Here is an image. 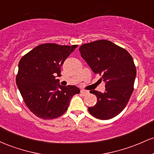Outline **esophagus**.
<instances>
[{"label": "esophagus", "mask_w": 154, "mask_h": 154, "mask_svg": "<svg viewBox=\"0 0 154 154\" xmlns=\"http://www.w3.org/2000/svg\"><path fill=\"white\" fill-rule=\"evenodd\" d=\"M81 94H82V95H87L88 94H89V92H88V91H85V90H81L80 91Z\"/></svg>", "instance_id": "34e87169"}]
</instances>
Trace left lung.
I'll return each mask as SVG.
<instances>
[{
  "instance_id": "1",
  "label": "left lung",
  "mask_w": 154,
  "mask_h": 154,
  "mask_svg": "<svg viewBox=\"0 0 154 154\" xmlns=\"http://www.w3.org/2000/svg\"><path fill=\"white\" fill-rule=\"evenodd\" d=\"M81 56L95 74L105 82L104 93L91 91L97 97L95 106L88 108L90 114L99 119H109L123 111L134 90L136 68L133 59L125 49L106 40L83 44Z\"/></svg>"
}]
</instances>
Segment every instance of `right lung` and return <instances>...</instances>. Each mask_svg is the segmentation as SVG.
Instances as JSON below:
<instances>
[{
  "label": "right lung",
  "mask_w": 154,
  "mask_h": 154,
  "mask_svg": "<svg viewBox=\"0 0 154 154\" xmlns=\"http://www.w3.org/2000/svg\"><path fill=\"white\" fill-rule=\"evenodd\" d=\"M77 47L41 44L19 61L17 85L26 106L38 117L51 119L61 116L73 95L80 92L75 85H61L56 79L61 76L64 61Z\"/></svg>",
  "instance_id": "1"
}]
</instances>
